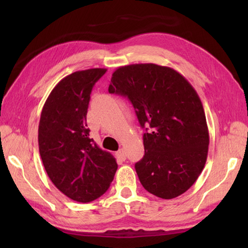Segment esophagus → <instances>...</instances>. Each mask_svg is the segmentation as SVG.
Listing matches in <instances>:
<instances>
[{"label": "esophagus", "mask_w": 248, "mask_h": 248, "mask_svg": "<svg viewBox=\"0 0 248 248\" xmlns=\"http://www.w3.org/2000/svg\"><path fill=\"white\" fill-rule=\"evenodd\" d=\"M116 155H117V157L121 159V161H124V159L127 158V155H125V152H124V149H120L119 151H117Z\"/></svg>", "instance_id": "obj_1"}]
</instances>
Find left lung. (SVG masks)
<instances>
[{
    "label": "left lung",
    "mask_w": 248,
    "mask_h": 248,
    "mask_svg": "<svg viewBox=\"0 0 248 248\" xmlns=\"http://www.w3.org/2000/svg\"><path fill=\"white\" fill-rule=\"evenodd\" d=\"M108 92L128 97L145 128L144 156L134 165L144 189L162 199L189 189L209 146L204 110L191 84L169 66L140 63L117 69Z\"/></svg>",
    "instance_id": "8db88e82"
}]
</instances>
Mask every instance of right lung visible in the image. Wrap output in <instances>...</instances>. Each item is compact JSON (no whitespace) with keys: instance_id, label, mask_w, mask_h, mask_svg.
I'll use <instances>...</instances> for the list:
<instances>
[{"instance_id":"add662e5","label":"right lung","mask_w":248,"mask_h":248,"mask_svg":"<svg viewBox=\"0 0 248 248\" xmlns=\"http://www.w3.org/2000/svg\"><path fill=\"white\" fill-rule=\"evenodd\" d=\"M106 69L77 71L59 82L41 111L38 144L49 178L78 202H91L110 186L118 165L90 139L86 115L93 86Z\"/></svg>"}]
</instances>
